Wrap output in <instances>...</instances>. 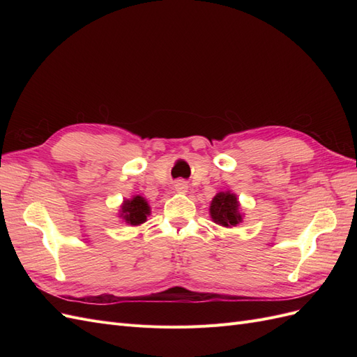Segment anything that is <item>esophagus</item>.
Masks as SVG:
<instances>
[{
  "label": "esophagus",
  "mask_w": 357,
  "mask_h": 357,
  "mask_svg": "<svg viewBox=\"0 0 357 357\" xmlns=\"http://www.w3.org/2000/svg\"><path fill=\"white\" fill-rule=\"evenodd\" d=\"M174 189H176V192H178V193H185V192H188V185H186V181H183V180L176 181Z\"/></svg>",
  "instance_id": "1"
}]
</instances>
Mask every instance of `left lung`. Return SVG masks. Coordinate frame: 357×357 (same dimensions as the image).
<instances>
[{
    "mask_svg": "<svg viewBox=\"0 0 357 357\" xmlns=\"http://www.w3.org/2000/svg\"><path fill=\"white\" fill-rule=\"evenodd\" d=\"M208 211L211 220L215 225L223 226V228H234V226L240 225L244 218L238 197L232 190L215 193V197L210 202Z\"/></svg>",
    "mask_w": 357,
    "mask_h": 357,
    "instance_id": "8db88e82",
    "label": "left lung"
}]
</instances>
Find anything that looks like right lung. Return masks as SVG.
Here are the masks:
<instances>
[{
	"label": "right lung",
	"instance_id": "right-lung-1",
	"mask_svg": "<svg viewBox=\"0 0 357 357\" xmlns=\"http://www.w3.org/2000/svg\"><path fill=\"white\" fill-rule=\"evenodd\" d=\"M150 215V205L142 195H132L125 198L119 208V219L129 226H139L147 220Z\"/></svg>",
	"mask_w": 357,
	"mask_h": 357
}]
</instances>
